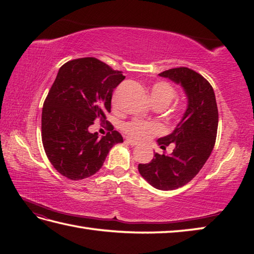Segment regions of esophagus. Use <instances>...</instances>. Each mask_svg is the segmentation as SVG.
Returning a JSON list of instances; mask_svg holds the SVG:
<instances>
[{
  "mask_svg": "<svg viewBox=\"0 0 254 254\" xmlns=\"http://www.w3.org/2000/svg\"><path fill=\"white\" fill-rule=\"evenodd\" d=\"M126 142H127V144L132 145V146H136V145H138V142L134 141V139H132V138H127V139H126Z\"/></svg>",
  "mask_w": 254,
  "mask_h": 254,
  "instance_id": "34e87169",
  "label": "esophagus"
}]
</instances>
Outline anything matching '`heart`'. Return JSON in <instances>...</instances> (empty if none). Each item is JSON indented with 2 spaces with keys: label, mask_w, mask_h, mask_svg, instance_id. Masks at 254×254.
<instances>
[{
  "label": "heart",
  "mask_w": 254,
  "mask_h": 254,
  "mask_svg": "<svg viewBox=\"0 0 254 254\" xmlns=\"http://www.w3.org/2000/svg\"><path fill=\"white\" fill-rule=\"evenodd\" d=\"M176 95L177 93L174 86L164 82V80L156 82L150 88V99H152L153 104L156 107H167L175 99ZM123 131L131 137L142 141V139H147L155 135V134L160 133L163 131V128L157 123L133 120L123 124Z\"/></svg>",
  "instance_id": "heart-1"
}]
</instances>
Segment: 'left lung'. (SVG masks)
Returning a JSON list of instances; mask_svg holds the SVG:
<instances>
[{
    "label": "left lung",
    "mask_w": 254,
    "mask_h": 254,
    "mask_svg": "<svg viewBox=\"0 0 254 254\" xmlns=\"http://www.w3.org/2000/svg\"><path fill=\"white\" fill-rule=\"evenodd\" d=\"M159 76L182 86L188 108L174 132L157 141L161 149L174 144L172 153H155L150 163L138 165V171L150 186L168 191L186 186L206 163L216 141L218 109L212 85L193 69L170 68Z\"/></svg>",
    "instance_id": "1"
}]
</instances>
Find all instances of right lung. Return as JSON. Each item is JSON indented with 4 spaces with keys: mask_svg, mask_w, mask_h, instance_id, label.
Returning a JSON list of instances; mask_svg holds the SVG:
<instances>
[{
    "mask_svg": "<svg viewBox=\"0 0 254 254\" xmlns=\"http://www.w3.org/2000/svg\"><path fill=\"white\" fill-rule=\"evenodd\" d=\"M124 78L96 58L75 59L59 69L42 108L41 137L48 159L62 176L82 180L95 175L113 145L123 142L110 123L101 138L89 127L106 120L113 89Z\"/></svg>",
    "mask_w": 254,
    "mask_h": 254,
    "instance_id": "right-lung-1",
    "label": "right lung"
}]
</instances>
